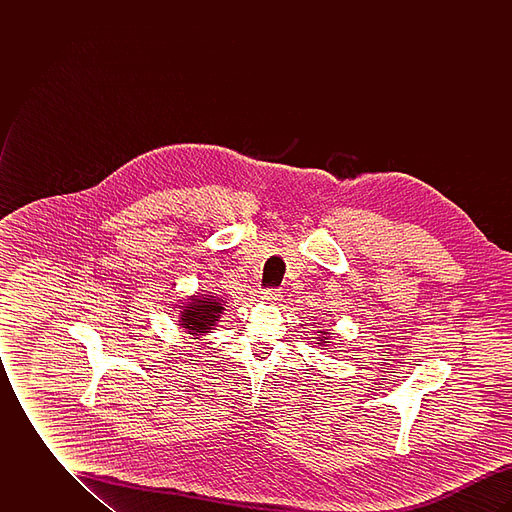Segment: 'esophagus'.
<instances>
[{
	"mask_svg": "<svg viewBox=\"0 0 512 512\" xmlns=\"http://www.w3.org/2000/svg\"><path fill=\"white\" fill-rule=\"evenodd\" d=\"M280 295H282V292L278 288H267V290L261 292V299L268 301V303H276L280 299Z\"/></svg>",
	"mask_w": 512,
	"mask_h": 512,
	"instance_id": "34e87169",
	"label": "esophagus"
}]
</instances>
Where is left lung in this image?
<instances>
[{
	"label": "left lung",
	"mask_w": 512,
	"mask_h": 512,
	"mask_svg": "<svg viewBox=\"0 0 512 512\" xmlns=\"http://www.w3.org/2000/svg\"><path fill=\"white\" fill-rule=\"evenodd\" d=\"M320 334H322V338H324V336H326V334H328V332H320ZM322 338H320V340H318V341H324V340H322ZM326 340H328V338H326ZM324 343H326V341H324Z\"/></svg>",
	"instance_id": "left-lung-1"
}]
</instances>
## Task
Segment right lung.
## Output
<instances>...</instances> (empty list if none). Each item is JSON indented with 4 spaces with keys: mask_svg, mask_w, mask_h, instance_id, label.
Here are the masks:
<instances>
[{
    "mask_svg": "<svg viewBox=\"0 0 512 512\" xmlns=\"http://www.w3.org/2000/svg\"><path fill=\"white\" fill-rule=\"evenodd\" d=\"M219 301L220 299H215L213 295H209V297L192 295L190 303L180 311L182 313L180 326L184 330H188V334H194V336L207 334L219 320L220 313L224 311V307Z\"/></svg>",
    "mask_w": 512,
    "mask_h": 512,
    "instance_id": "obj_1",
    "label": "right lung"
}]
</instances>
